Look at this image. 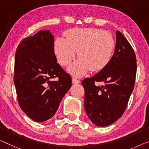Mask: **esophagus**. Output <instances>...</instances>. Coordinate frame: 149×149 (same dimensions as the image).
Instances as JSON below:
<instances>
[{
	"mask_svg": "<svg viewBox=\"0 0 149 149\" xmlns=\"http://www.w3.org/2000/svg\"><path fill=\"white\" fill-rule=\"evenodd\" d=\"M72 83L74 84H77L80 83V80H79V79H75V78H72Z\"/></svg>",
	"mask_w": 149,
	"mask_h": 149,
	"instance_id": "1",
	"label": "esophagus"
}]
</instances>
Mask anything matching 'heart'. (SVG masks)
<instances>
[{
    "label": "heart",
    "instance_id": "obj_1",
    "mask_svg": "<svg viewBox=\"0 0 149 149\" xmlns=\"http://www.w3.org/2000/svg\"><path fill=\"white\" fill-rule=\"evenodd\" d=\"M115 46V40L109 32L96 28H75L65 33V39H55L53 50L58 63L63 67L72 63L77 52L79 59L70 66L69 72L80 77L90 70L97 72L107 67Z\"/></svg>",
    "mask_w": 149,
    "mask_h": 149
}]
</instances>
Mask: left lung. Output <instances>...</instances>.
Instances as JSON below:
<instances>
[{"label": "left lung", "instance_id": "8db88e82", "mask_svg": "<svg viewBox=\"0 0 149 149\" xmlns=\"http://www.w3.org/2000/svg\"><path fill=\"white\" fill-rule=\"evenodd\" d=\"M116 37V45L109 65L81 81L86 114L93 124L102 127L114 123L123 114L136 79L137 63L134 49L119 31ZM100 81L104 85L95 86L96 82Z\"/></svg>", "mask_w": 149, "mask_h": 149}]
</instances>
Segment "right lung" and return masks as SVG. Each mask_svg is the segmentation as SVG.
Segmentation results:
<instances>
[{"label":"right lung","mask_w":149,"mask_h":149,"mask_svg":"<svg viewBox=\"0 0 149 149\" xmlns=\"http://www.w3.org/2000/svg\"><path fill=\"white\" fill-rule=\"evenodd\" d=\"M49 31L23 39L15 53L14 83L20 107L33 120L52 118L72 86V77L59 63ZM58 78L57 81L52 79Z\"/></svg>","instance_id":"obj_1"}]
</instances>
